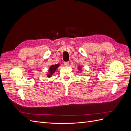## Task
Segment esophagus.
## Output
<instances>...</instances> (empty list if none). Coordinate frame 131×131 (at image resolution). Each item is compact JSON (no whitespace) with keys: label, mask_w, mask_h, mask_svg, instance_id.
I'll list each match as a JSON object with an SVG mask.
<instances>
[{"label":"esophagus","mask_w":131,"mask_h":131,"mask_svg":"<svg viewBox=\"0 0 131 131\" xmlns=\"http://www.w3.org/2000/svg\"><path fill=\"white\" fill-rule=\"evenodd\" d=\"M64 64V65H65L66 66H69V62H65Z\"/></svg>","instance_id":"esophagus-1"}]
</instances>
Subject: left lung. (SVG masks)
Listing matches in <instances>:
<instances>
[{
  "label": "left lung",
  "instance_id": "8db88e82",
  "mask_svg": "<svg viewBox=\"0 0 131 131\" xmlns=\"http://www.w3.org/2000/svg\"><path fill=\"white\" fill-rule=\"evenodd\" d=\"M79 69H80V68H79Z\"/></svg>",
  "mask_w": 131,
  "mask_h": 131
}]
</instances>
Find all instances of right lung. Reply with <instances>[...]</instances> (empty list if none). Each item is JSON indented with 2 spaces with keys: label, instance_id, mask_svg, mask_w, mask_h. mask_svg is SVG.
<instances>
[{
  "label": "right lung",
  "instance_id": "right-lung-1",
  "mask_svg": "<svg viewBox=\"0 0 131 131\" xmlns=\"http://www.w3.org/2000/svg\"><path fill=\"white\" fill-rule=\"evenodd\" d=\"M59 64H58L51 66L50 67V69L49 70V74H47V76L49 78H50V77L52 76V74L54 73L55 70H56V69H57V68L59 67Z\"/></svg>",
  "mask_w": 131,
  "mask_h": 131
}]
</instances>
